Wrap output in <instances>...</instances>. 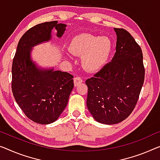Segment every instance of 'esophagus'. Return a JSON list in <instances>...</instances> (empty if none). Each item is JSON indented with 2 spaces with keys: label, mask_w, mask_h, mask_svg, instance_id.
<instances>
[{
  "label": "esophagus",
  "mask_w": 160,
  "mask_h": 160,
  "mask_svg": "<svg viewBox=\"0 0 160 160\" xmlns=\"http://www.w3.org/2000/svg\"><path fill=\"white\" fill-rule=\"evenodd\" d=\"M82 82V80L80 77H75L74 78V85H75V86H78V85H80Z\"/></svg>",
  "instance_id": "esophagus-1"
}]
</instances>
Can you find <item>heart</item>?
<instances>
[{
	"label": "heart",
	"instance_id": "heart-1",
	"mask_svg": "<svg viewBox=\"0 0 160 160\" xmlns=\"http://www.w3.org/2000/svg\"><path fill=\"white\" fill-rule=\"evenodd\" d=\"M69 48L75 55L82 56L81 62L85 70L95 72L108 63L113 51V42L107 37L82 34L72 38Z\"/></svg>",
	"mask_w": 160,
	"mask_h": 160
}]
</instances>
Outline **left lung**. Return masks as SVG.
<instances>
[{"label":"left lung","instance_id":"left-lung-1","mask_svg":"<svg viewBox=\"0 0 160 160\" xmlns=\"http://www.w3.org/2000/svg\"><path fill=\"white\" fill-rule=\"evenodd\" d=\"M114 30L117 36L115 55L85 81L88 110L95 121L109 125L121 122L132 113L145 74L141 47L126 30Z\"/></svg>","mask_w":160,"mask_h":160}]
</instances>
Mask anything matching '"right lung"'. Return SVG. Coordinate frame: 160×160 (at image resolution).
<instances>
[{
    "label": "right lung",
    "instance_id": "obj_1",
    "mask_svg": "<svg viewBox=\"0 0 160 160\" xmlns=\"http://www.w3.org/2000/svg\"><path fill=\"white\" fill-rule=\"evenodd\" d=\"M66 24L57 21L39 23L29 28L19 40L12 64V92L27 117L40 124L57 120L68 104L74 87L73 76L54 69L38 68L32 60L33 47L51 39L53 28L61 37Z\"/></svg>",
    "mask_w": 160,
    "mask_h": 160
}]
</instances>
